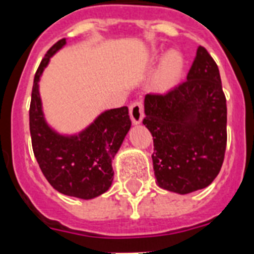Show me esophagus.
I'll return each instance as SVG.
<instances>
[{"mask_svg": "<svg viewBox=\"0 0 254 254\" xmlns=\"http://www.w3.org/2000/svg\"><path fill=\"white\" fill-rule=\"evenodd\" d=\"M129 115H130V119L133 121V124H141L143 120V104L141 102H134L131 103L130 107H129Z\"/></svg>", "mask_w": 254, "mask_h": 254, "instance_id": "esophagus-1", "label": "esophagus"}]
</instances>
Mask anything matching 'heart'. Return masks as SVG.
Returning <instances> with one entry per match:
<instances>
[{"label": "heart", "instance_id": "obj_1", "mask_svg": "<svg viewBox=\"0 0 254 254\" xmlns=\"http://www.w3.org/2000/svg\"><path fill=\"white\" fill-rule=\"evenodd\" d=\"M184 67V60L179 53L172 52L163 61L159 71L156 74L155 84L160 90H170L177 83Z\"/></svg>", "mask_w": 254, "mask_h": 254}]
</instances>
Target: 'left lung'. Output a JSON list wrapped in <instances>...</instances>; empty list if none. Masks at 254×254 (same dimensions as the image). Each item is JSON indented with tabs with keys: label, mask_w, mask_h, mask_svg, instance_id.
<instances>
[{
	"label": "left lung",
	"mask_w": 254,
	"mask_h": 254,
	"mask_svg": "<svg viewBox=\"0 0 254 254\" xmlns=\"http://www.w3.org/2000/svg\"><path fill=\"white\" fill-rule=\"evenodd\" d=\"M145 115L158 185L179 194L209 187L223 164L227 106L218 65L203 47L185 82L164 95H146Z\"/></svg>",
	"instance_id": "obj_1"
}]
</instances>
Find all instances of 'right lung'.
I'll list each match as a JSON object with an SVG mask.
<instances>
[{
  "label": "right lung",
  "mask_w": 254,
  "mask_h": 254,
  "mask_svg": "<svg viewBox=\"0 0 254 254\" xmlns=\"http://www.w3.org/2000/svg\"><path fill=\"white\" fill-rule=\"evenodd\" d=\"M66 44L61 39L45 53L35 74L30 104L32 150L41 172L56 190L82 199L106 193L112 185V160L131 127L127 107L103 112L84 130L63 135L44 119L39 80L49 60Z\"/></svg>",
  "instance_id": "add662e5"
}]
</instances>
